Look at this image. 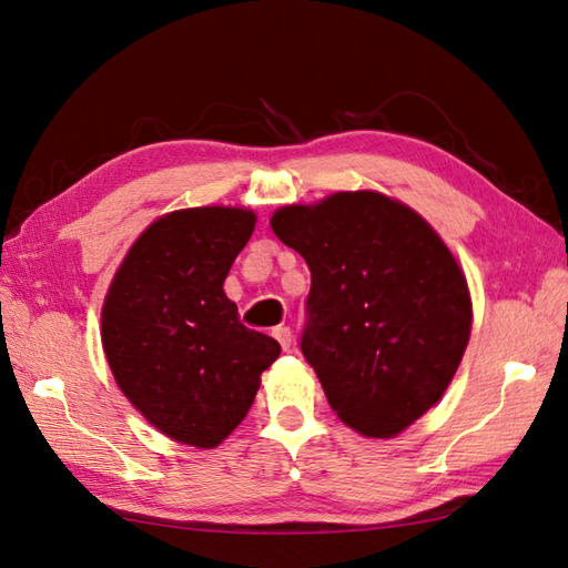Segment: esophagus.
Returning a JSON list of instances; mask_svg holds the SVG:
<instances>
[{
    "instance_id": "1",
    "label": "esophagus",
    "mask_w": 568,
    "mask_h": 568,
    "mask_svg": "<svg viewBox=\"0 0 568 568\" xmlns=\"http://www.w3.org/2000/svg\"><path fill=\"white\" fill-rule=\"evenodd\" d=\"M272 335L276 338V343L282 345V351H288V345H292V328L276 326V328L272 331Z\"/></svg>"
}]
</instances>
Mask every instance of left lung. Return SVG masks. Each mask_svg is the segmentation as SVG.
Returning a JSON list of instances; mask_svg holds the SVG:
<instances>
[{"mask_svg": "<svg viewBox=\"0 0 568 568\" xmlns=\"http://www.w3.org/2000/svg\"><path fill=\"white\" fill-rule=\"evenodd\" d=\"M272 230L311 270L298 348L331 409L389 438L442 399L470 335L454 254L412 207L373 191L286 205Z\"/></svg>", "mask_w": 568, "mask_h": 568, "instance_id": "left-lung-1", "label": "left lung"}]
</instances>
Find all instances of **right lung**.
I'll list each match as a JSON object with an SVG mask.
<instances>
[{
	"mask_svg": "<svg viewBox=\"0 0 568 568\" xmlns=\"http://www.w3.org/2000/svg\"><path fill=\"white\" fill-rule=\"evenodd\" d=\"M252 230L254 213L242 207L159 217L126 252L102 306V348L120 389L181 444L223 442L282 353L223 292Z\"/></svg>",
	"mask_w": 568,
	"mask_h": 568,
	"instance_id": "1",
	"label": "right lung"
}]
</instances>
